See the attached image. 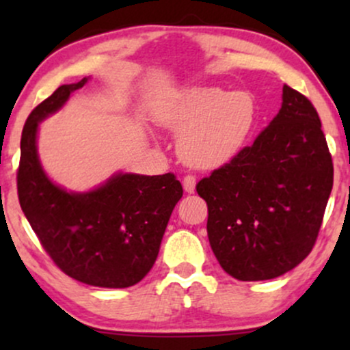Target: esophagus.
I'll return each instance as SVG.
<instances>
[{"instance_id": "esophagus-1", "label": "esophagus", "mask_w": 350, "mask_h": 350, "mask_svg": "<svg viewBox=\"0 0 350 350\" xmlns=\"http://www.w3.org/2000/svg\"><path fill=\"white\" fill-rule=\"evenodd\" d=\"M183 186H184V191L187 192V194H192V192L196 191V178L192 174H187L186 178L183 179Z\"/></svg>"}]
</instances>
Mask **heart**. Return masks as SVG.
Segmentation results:
<instances>
[{
	"mask_svg": "<svg viewBox=\"0 0 350 350\" xmlns=\"http://www.w3.org/2000/svg\"><path fill=\"white\" fill-rule=\"evenodd\" d=\"M255 120V103L245 92L194 87L176 97L161 116L180 133L179 154L196 167H217L234 158Z\"/></svg>",
	"mask_w": 350,
	"mask_h": 350,
	"instance_id": "obj_1",
	"label": "heart"
}]
</instances>
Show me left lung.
<instances>
[{
    "instance_id": "left-lung-1",
    "label": "left lung",
    "mask_w": 350,
    "mask_h": 350,
    "mask_svg": "<svg viewBox=\"0 0 350 350\" xmlns=\"http://www.w3.org/2000/svg\"><path fill=\"white\" fill-rule=\"evenodd\" d=\"M334 166L314 105L283 87V103L252 146L198 183L220 267L240 281L284 275L314 247Z\"/></svg>"
}]
</instances>
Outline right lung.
<instances>
[{"label":"right lung","instance_id":"obj_1","mask_svg":"<svg viewBox=\"0 0 350 350\" xmlns=\"http://www.w3.org/2000/svg\"><path fill=\"white\" fill-rule=\"evenodd\" d=\"M85 83L82 79L60 85L27 116L16 178L18 198L42 248L66 275L92 286L128 288L154 265L183 186L172 172L116 174L83 194L51 183L36 150L39 122Z\"/></svg>","mask_w":350,"mask_h":350}]
</instances>
